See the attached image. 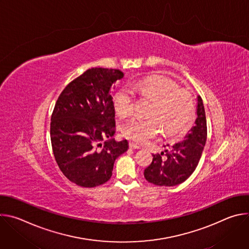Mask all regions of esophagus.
<instances>
[{"label":"esophagus","mask_w":249,"mask_h":249,"mask_svg":"<svg viewBox=\"0 0 249 249\" xmlns=\"http://www.w3.org/2000/svg\"><path fill=\"white\" fill-rule=\"evenodd\" d=\"M129 147H130V149H133V150H138V149H140V146H138L137 144L133 143V142H130V143H129Z\"/></svg>","instance_id":"34e87169"}]
</instances>
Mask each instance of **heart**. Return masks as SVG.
<instances>
[{"instance_id": "1", "label": "heart", "mask_w": 249, "mask_h": 249, "mask_svg": "<svg viewBox=\"0 0 249 249\" xmlns=\"http://www.w3.org/2000/svg\"><path fill=\"white\" fill-rule=\"evenodd\" d=\"M131 88L143 96L153 99L154 103L148 119L133 118L122 125L124 137L144 144L155 139L161 132V127L167 137L178 135L186 130L193 117V104L190 96L176 89L172 81L160 77L149 76L143 81L131 84ZM134 92L124 88L113 96V106L118 116H129L134 107Z\"/></svg>"}]
</instances>
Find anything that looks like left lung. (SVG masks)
Returning a JSON list of instances; mask_svg holds the SVG:
<instances>
[{"instance_id":"1","label":"left lung","mask_w":249,"mask_h":249,"mask_svg":"<svg viewBox=\"0 0 249 249\" xmlns=\"http://www.w3.org/2000/svg\"><path fill=\"white\" fill-rule=\"evenodd\" d=\"M196 116L195 125L182 141L170 146L169 151H164L165 157L163 152L153 155L152 163L144 171L149 182L159 186H175L184 182L193 173L207 140L206 114L200 95L197 96Z\"/></svg>"}]
</instances>
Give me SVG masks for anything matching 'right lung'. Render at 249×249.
Wrapping results in <instances>:
<instances>
[{"mask_svg": "<svg viewBox=\"0 0 249 249\" xmlns=\"http://www.w3.org/2000/svg\"><path fill=\"white\" fill-rule=\"evenodd\" d=\"M123 77L119 70L89 69L57 99L50 124L53 154L63 174L79 186L90 188L108 181L115 160L129 148L127 140L112 138L111 91Z\"/></svg>", "mask_w": 249, "mask_h": 249, "instance_id": "add662e5", "label": "right lung"}]
</instances>
